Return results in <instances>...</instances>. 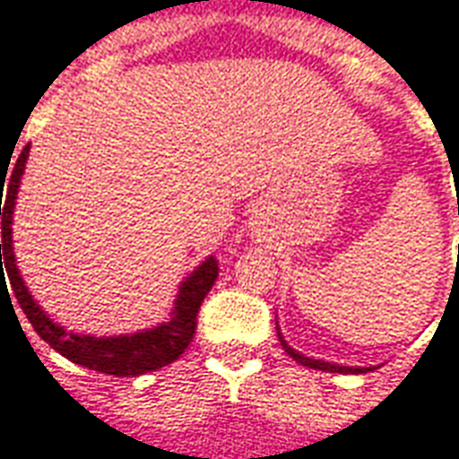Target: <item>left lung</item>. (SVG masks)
<instances>
[{"label":"left lung","mask_w":459,"mask_h":459,"mask_svg":"<svg viewBox=\"0 0 459 459\" xmlns=\"http://www.w3.org/2000/svg\"><path fill=\"white\" fill-rule=\"evenodd\" d=\"M457 213H459V204H457ZM278 337H280V344H282V349L288 351L298 364L302 366H309V368H319V371H334V374H366L364 368H354V366H337V364H327V361H317V359H309V356L299 354V351H295L292 346H288V342L282 339V334H280L278 329Z\"/></svg>","instance_id":"8db88e82"}]
</instances>
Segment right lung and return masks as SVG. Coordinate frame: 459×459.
<instances>
[{
    "instance_id": "right-lung-1",
    "label": "right lung",
    "mask_w": 459,
    "mask_h": 459,
    "mask_svg": "<svg viewBox=\"0 0 459 459\" xmlns=\"http://www.w3.org/2000/svg\"><path fill=\"white\" fill-rule=\"evenodd\" d=\"M26 157H29V144H26L19 160L14 164V171L9 174V186H6L5 204H1V196L4 191H0V216H2V243H0V275L2 285H4V270L9 285L14 290V298L19 302V307L24 309L26 319L31 322V327L36 329V334L54 346L56 351L65 359H71L74 364H81L85 368H93L100 374L110 376H140L154 368L177 361L184 349L191 344V339L196 334V317H199V307L204 298L209 295V290L213 288V282L219 278V260L206 258L199 268L191 273L189 278L184 280V285L179 290V298L174 305L169 322H164L161 327L144 329L137 334H125V337H85V334H65V329L54 325L51 319L46 317L44 309L39 307L34 298L29 295L24 280L19 275L14 263V250H12V213H14V201L19 181L24 174ZM2 181L6 177L2 174ZM9 295V290H6Z\"/></svg>"
}]
</instances>
